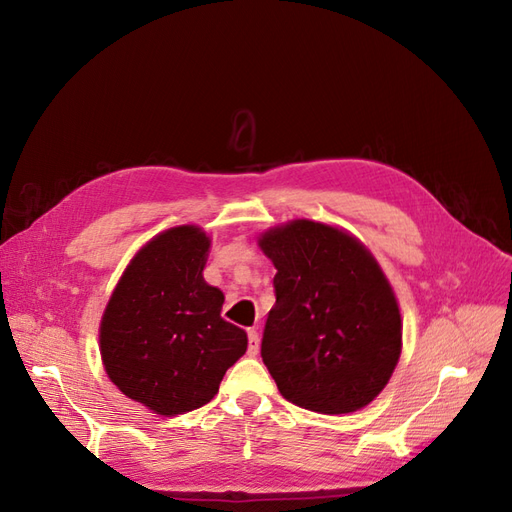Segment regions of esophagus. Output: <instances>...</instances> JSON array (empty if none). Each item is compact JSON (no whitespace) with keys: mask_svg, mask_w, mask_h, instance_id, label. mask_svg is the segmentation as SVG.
I'll return each mask as SVG.
<instances>
[{"mask_svg":"<svg viewBox=\"0 0 512 512\" xmlns=\"http://www.w3.org/2000/svg\"><path fill=\"white\" fill-rule=\"evenodd\" d=\"M258 348H260L258 331H256V329H250V331H247V354L256 356V354H258Z\"/></svg>","mask_w":512,"mask_h":512,"instance_id":"esophagus-1","label":"esophagus"}]
</instances>
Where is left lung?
<instances>
[{
    "label": "left lung",
    "instance_id": "8db88e82",
    "mask_svg": "<svg viewBox=\"0 0 512 512\" xmlns=\"http://www.w3.org/2000/svg\"><path fill=\"white\" fill-rule=\"evenodd\" d=\"M275 265L260 354L294 406L348 414L374 401L401 354L395 292L367 247L346 230L292 220L267 230Z\"/></svg>",
    "mask_w": 512,
    "mask_h": 512
}]
</instances>
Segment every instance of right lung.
Returning <instances> with one entry per match:
<instances>
[{
	"instance_id": "1",
	"label": "right lung",
	"mask_w": 512,
	"mask_h": 512,
	"mask_svg": "<svg viewBox=\"0 0 512 512\" xmlns=\"http://www.w3.org/2000/svg\"><path fill=\"white\" fill-rule=\"evenodd\" d=\"M211 239L198 226L153 237L130 260L100 322V354L117 389L156 414L209 404L247 335L222 318L224 292L203 277Z\"/></svg>"
}]
</instances>
